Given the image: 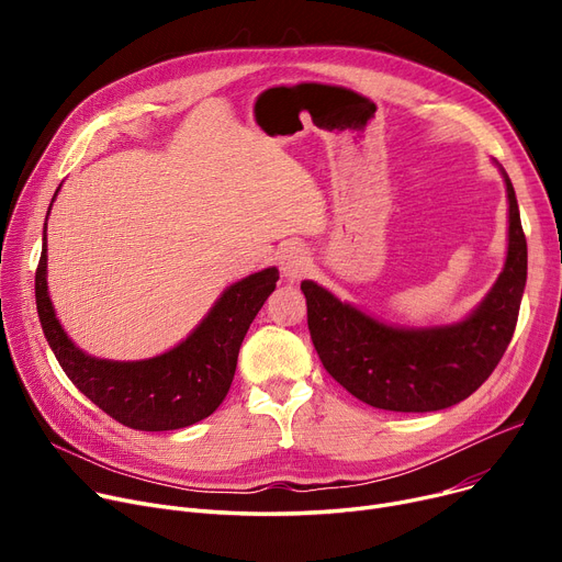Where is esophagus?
Segmentation results:
<instances>
[{"mask_svg": "<svg viewBox=\"0 0 562 562\" xmlns=\"http://www.w3.org/2000/svg\"><path fill=\"white\" fill-rule=\"evenodd\" d=\"M280 269L284 273V278H289V280L301 278L305 273V269H307L305 252L301 248H296V246L284 248L280 252Z\"/></svg>", "mask_w": 562, "mask_h": 562, "instance_id": "1", "label": "esophagus"}]
</instances>
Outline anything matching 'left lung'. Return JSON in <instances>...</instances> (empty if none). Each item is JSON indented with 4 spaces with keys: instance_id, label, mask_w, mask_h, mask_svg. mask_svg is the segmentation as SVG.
<instances>
[{
    "instance_id": "8db88e82",
    "label": "left lung",
    "mask_w": 562,
    "mask_h": 562,
    "mask_svg": "<svg viewBox=\"0 0 562 562\" xmlns=\"http://www.w3.org/2000/svg\"><path fill=\"white\" fill-rule=\"evenodd\" d=\"M506 175V172H504ZM504 273L469 318L447 328L403 330L337 301L305 280L307 326L326 371L352 396L392 412H435L474 394L513 339L526 286V236L515 189Z\"/></svg>"
}]
</instances>
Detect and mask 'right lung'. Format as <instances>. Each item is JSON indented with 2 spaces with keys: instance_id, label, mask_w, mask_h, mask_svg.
Returning a JSON list of instances; mask_svg holds the SVG:
<instances>
[{
  "instance_id": "right-lung-1",
  "label": "right lung",
  "mask_w": 562,
  "mask_h": 562,
  "mask_svg": "<svg viewBox=\"0 0 562 562\" xmlns=\"http://www.w3.org/2000/svg\"><path fill=\"white\" fill-rule=\"evenodd\" d=\"M45 269L47 241L36 269V307L58 364L72 385L111 419L134 430L153 432L187 428L210 417L223 403L241 341L280 278L278 269H263L232 284L193 335L159 358L109 362L86 356L68 339L47 296Z\"/></svg>"
}]
</instances>
